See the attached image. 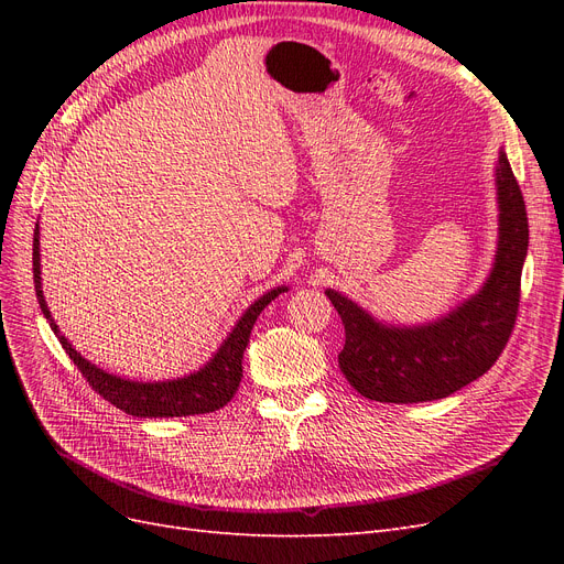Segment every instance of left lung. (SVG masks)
<instances>
[{"label":"left lung","instance_id":"obj_1","mask_svg":"<svg viewBox=\"0 0 564 564\" xmlns=\"http://www.w3.org/2000/svg\"><path fill=\"white\" fill-rule=\"evenodd\" d=\"M497 204L499 242L489 275L447 315L404 327L377 319L336 289L324 292L346 327L338 367L360 395L395 404L442 400L499 360L518 317L529 247L524 199L503 150L497 160Z\"/></svg>","mask_w":564,"mask_h":564}]
</instances>
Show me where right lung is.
Masks as SVG:
<instances>
[{
  "mask_svg": "<svg viewBox=\"0 0 564 564\" xmlns=\"http://www.w3.org/2000/svg\"><path fill=\"white\" fill-rule=\"evenodd\" d=\"M40 220L35 226V242H32V272H35V292L40 308L48 319V327L58 336L61 346L70 355V360L82 371V377L89 381V386L106 398L122 412L141 419H169V416H195L216 412V409L226 406L237 392V386L242 381V357L249 344L251 329L256 317L270 301H275L280 294L286 292V286H272L270 292L256 299L242 317L235 322L230 334L224 338V344L212 355V360L199 367L197 371L187 373V377L166 379V381H131L122 379L117 373L96 367L87 357H82L70 340H67L58 324L48 313V305L42 294V261H40Z\"/></svg>",
  "mask_w": 564,
  "mask_h": 564,
  "instance_id": "right-lung-1",
  "label": "right lung"
}]
</instances>
